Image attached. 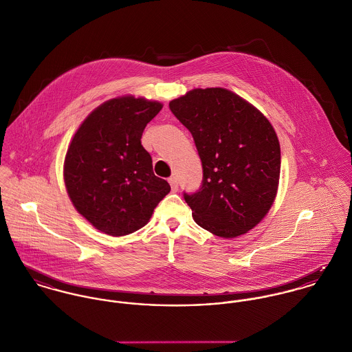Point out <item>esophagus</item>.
Returning <instances> with one entry per match:
<instances>
[{"instance_id": "obj_1", "label": "esophagus", "mask_w": 352, "mask_h": 352, "mask_svg": "<svg viewBox=\"0 0 352 352\" xmlns=\"http://www.w3.org/2000/svg\"><path fill=\"white\" fill-rule=\"evenodd\" d=\"M168 184H170L173 192H177V190H178V179H177V177H174V175L170 177V178H168Z\"/></svg>"}]
</instances>
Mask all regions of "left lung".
Instances as JSON below:
<instances>
[{
  "instance_id": "left-lung-1",
  "label": "left lung",
  "mask_w": 352,
  "mask_h": 352,
  "mask_svg": "<svg viewBox=\"0 0 352 352\" xmlns=\"http://www.w3.org/2000/svg\"><path fill=\"white\" fill-rule=\"evenodd\" d=\"M192 133L202 162V184L184 198L195 223L226 239L245 234L273 205L280 147L270 121L223 87L193 89L170 101Z\"/></svg>"
}]
</instances>
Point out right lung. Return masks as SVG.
I'll list each match as a JSON object with an SVG mask.
<instances>
[{
    "label": "right lung",
    "mask_w": 352,
    "mask_h": 352,
    "mask_svg": "<svg viewBox=\"0 0 352 352\" xmlns=\"http://www.w3.org/2000/svg\"><path fill=\"white\" fill-rule=\"evenodd\" d=\"M162 107L133 96L109 100L85 118L69 146L63 166L67 193L79 213L104 234L140 230L170 192L140 142Z\"/></svg>",
    "instance_id": "add662e5"
}]
</instances>
